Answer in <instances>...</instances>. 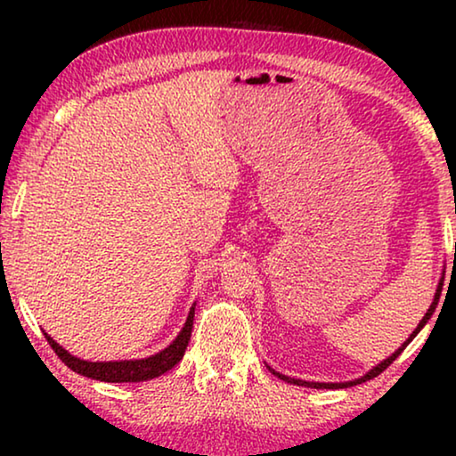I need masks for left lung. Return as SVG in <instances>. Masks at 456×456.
<instances>
[{
	"mask_svg": "<svg viewBox=\"0 0 456 456\" xmlns=\"http://www.w3.org/2000/svg\"><path fill=\"white\" fill-rule=\"evenodd\" d=\"M454 211H456V205H454ZM454 259H456V247H454ZM442 286H444V276L440 278V282H438V289H436V295H434V301H432V305H429V309H428V314L423 315V320L419 322V326L415 328V332L409 336L407 340L403 342V346L398 348V351H395L390 354L388 359H384L382 363H378L376 367H373V370H370L365 373V376H361V378H357V379H353V382H340V384H332V382H305V379H297V378H289V376H282V373H278V371H273L272 367H270V371L273 373V376H278L280 379H284V382H289V384H297V386H307V388H330V390H336V388H348V386H357V384H361V382H367V379H373L376 376H379V373H382L386 367H388L392 361H395L398 354H401L403 351H404V346L409 345L411 340L415 338L417 334L421 332V328L426 326V323L432 320V315H434V311H436V307H438V301H440V295H442Z\"/></svg>",
	"mask_w": 456,
	"mask_h": 456,
	"instance_id": "obj_1",
	"label": "left lung"
}]
</instances>
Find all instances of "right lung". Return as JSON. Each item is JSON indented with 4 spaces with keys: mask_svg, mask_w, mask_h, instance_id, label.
Segmentation results:
<instances>
[{
    "mask_svg": "<svg viewBox=\"0 0 456 456\" xmlns=\"http://www.w3.org/2000/svg\"><path fill=\"white\" fill-rule=\"evenodd\" d=\"M192 317H195V305H192L189 311V317H186V323L180 330L176 340L172 342L170 346L159 351L158 354H151V357L145 359H130V361H85L74 357L61 348L58 342H55L52 336L45 334L49 346L53 348L55 354L61 359V363H66L72 371L80 373V376L99 379V382H147V379H153L161 376V373L170 371L174 365L178 363L180 359L184 357L186 346H189L191 332H192Z\"/></svg>",
    "mask_w": 456,
    "mask_h": 456,
    "instance_id": "obj_1",
    "label": "right lung"
}]
</instances>
